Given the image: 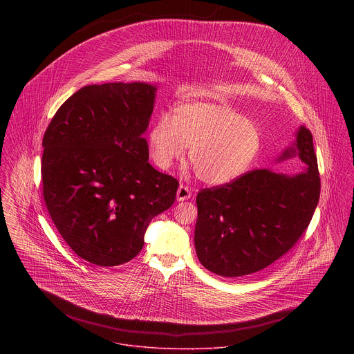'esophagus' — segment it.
I'll list each match as a JSON object with an SVG mask.
<instances>
[{
    "label": "esophagus",
    "instance_id": "34e87169",
    "mask_svg": "<svg viewBox=\"0 0 354 354\" xmlns=\"http://www.w3.org/2000/svg\"><path fill=\"white\" fill-rule=\"evenodd\" d=\"M191 195H192V192H191V189L188 187H185V185H180L178 187V189H177V201L178 202L188 201L191 198Z\"/></svg>",
    "mask_w": 354,
    "mask_h": 354
}]
</instances>
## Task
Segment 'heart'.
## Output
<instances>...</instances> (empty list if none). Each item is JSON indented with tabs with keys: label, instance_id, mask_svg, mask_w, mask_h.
Returning a JSON list of instances; mask_svg holds the SVG:
<instances>
[{
	"label": "heart",
	"instance_id": "1",
	"mask_svg": "<svg viewBox=\"0 0 354 354\" xmlns=\"http://www.w3.org/2000/svg\"><path fill=\"white\" fill-rule=\"evenodd\" d=\"M152 160L169 169L188 149L196 176L209 185H225L241 177L261 149V133L252 121L227 104L185 102L171 118L159 114L149 132Z\"/></svg>",
	"mask_w": 354,
	"mask_h": 354
}]
</instances>
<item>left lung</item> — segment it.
Masks as SVG:
<instances>
[{"instance_id": "1", "label": "left lung", "mask_w": 354, "mask_h": 354, "mask_svg": "<svg viewBox=\"0 0 354 354\" xmlns=\"http://www.w3.org/2000/svg\"><path fill=\"white\" fill-rule=\"evenodd\" d=\"M295 156L306 165L299 174L257 169L198 194L195 248L208 271L225 278L250 275L297 243L320 196L313 139L305 127L278 160Z\"/></svg>"}]
</instances>
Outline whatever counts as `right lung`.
I'll use <instances>...</instances> for the list:
<instances>
[{
    "instance_id": "add662e5",
    "label": "right lung",
    "mask_w": 354,
    "mask_h": 354,
    "mask_svg": "<svg viewBox=\"0 0 354 354\" xmlns=\"http://www.w3.org/2000/svg\"><path fill=\"white\" fill-rule=\"evenodd\" d=\"M156 87L104 83L61 104L44 136V199L71 250L113 267L145 245L153 216L174 203L178 181L149 163L143 138Z\"/></svg>"
}]
</instances>
